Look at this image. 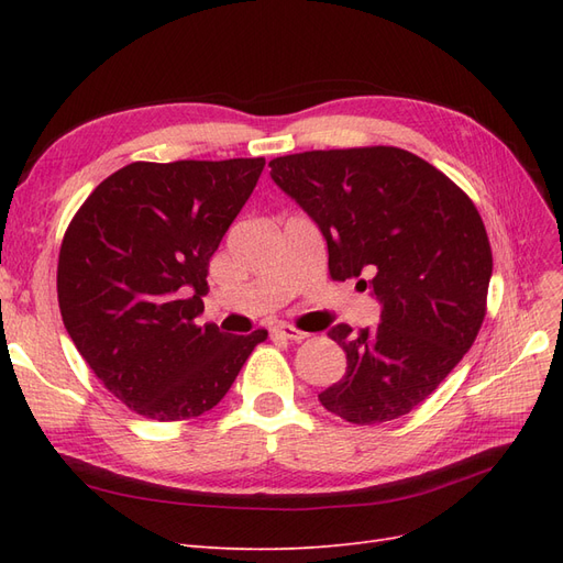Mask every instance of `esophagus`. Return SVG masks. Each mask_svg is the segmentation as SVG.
I'll use <instances>...</instances> for the list:
<instances>
[{
  "instance_id": "1",
  "label": "esophagus",
  "mask_w": 563,
  "mask_h": 563,
  "mask_svg": "<svg viewBox=\"0 0 563 563\" xmlns=\"http://www.w3.org/2000/svg\"><path fill=\"white\" fill-rule=\"evenodd\" d=\"M272 335H279L284 340H291V343H300V340L308 338V333L296 329V327H288V323H279V327L272 329Z\"/></svg>"
}]
</instances>
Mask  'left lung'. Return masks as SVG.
I'll list each match as a JSON object with an SVG mask.
<instances>
[{
    "label": "left lung",
    "instance_id": "left-lung-1",
    "mask_svg": "<svg viewBox=\"0 0 563 563\" xmlns=\"http://www.w3.org/2000/svg\"><path fill=\"white\" fill-rule=\"evenodd\" d=\"M269 166L319 225L331 279L364 277L383 305L378 327L329 331L347 371L321 391V406L354 424L411 413L463 360L486 317L493 255L479 211L401 147L312 150Z\"/></svg>",
    "mask_w": 563,
    "mask_h": 563
}]
</instances>
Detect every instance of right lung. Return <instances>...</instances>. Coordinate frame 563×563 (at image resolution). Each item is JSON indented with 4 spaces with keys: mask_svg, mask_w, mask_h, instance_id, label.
<instances>
[{
    "mask_svg": "<svg viewBox=\"0 0 563 563\" xmlns=\"http://www.w3.org/2000/svg\"><path fill=\"white\" fill-rule=\"evenodd\" d=\"M265 159L133 162L81 203L60 244L67 333L112 395L150 420L197 418L228 395L267 331L201 323L209 261Z\"/></svg>",
    "mask_w": 563,
    "mask_h": 563,
    "instance_id": "obj_1",
    "label": "right lung"
}]
</instances>
